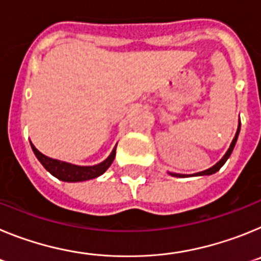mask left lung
<instances>
[{
  "label": "left lung",
  "instance_id": "left-lung-1",
  "mask_svg": "<svg viewBox=\"0 0 261 261\" xmlns=\"http://www.w3.org/2000/svg\"><path fill=\"white\" fill-rule=\"evenodd\" d=\"M239 132H241V121H239L238 124V129H237V133H235V137L232 138L231 144H230V147L227 149V151L225 153V155L222 156V158L218 161V162L216 163L214 166H212L211 168H208V170H204V171H200V172H196V174H191V175H186V174H176V172H168V174L171 175V176H176V177H187V176H204V175H212V174H216L218 170H220L221 167H222L223 165H225V162L229 159V156L231 155L232 150H234V146L235 144H237V140H238V136H239Z\"/></svg>",
  "mask_w": 261,
  "mask_h": 261
}]
</instances>
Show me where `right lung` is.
<instances>
[{
    "label": "right lung",
    "mask_w": 261,
    "mask_h": 261,
    "mask_svg": "<svg viewBox=\"0 0 261 261\" xmlns=\"http://www.w3.org/2000/svg\"><path fill=\"white\" fill-rule=\"evenodd\" d=\"M30 144H31L32 151H34V154L36 155V158L39 159V162L43 165V167H44L49 174H52L53 176L57 177L59 180L68 181V183H77V181L90 180V179H95V177L100 176V175L105 174L108 170V167L112 165L115 155H116V146H115L114 150L111 151L110 155H108L103 162L94 166H78L73 165V163L64 162V161H59V159L49 158V156L40 153V151L34 146L32 142H30Z\"/></svg>",
    "instance_id": "obj_1"
}]
</instances>
